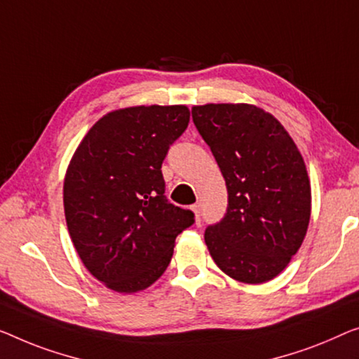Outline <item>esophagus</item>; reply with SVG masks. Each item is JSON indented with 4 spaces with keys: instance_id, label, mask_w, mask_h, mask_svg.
Instances as JSON below:
<instances>
[{
    "instance_id": "esophagus-1",
    "label": "esophagus",
    "mask_w": 359,
    "mask_h": 359,
    "mask_svg": "<svg viewBox=\"0 0 359 359\" xmlns=\"http://www.w3.org/2000/svg\"><path fill=\"white\" fill-rule=\"evenodd\" d=\"M190 210L194 211V214H195V222L200 224V222H201V217H200V216H201V214H200V205H194V206L190 208Z\"/></svg>"
}]
</instances>
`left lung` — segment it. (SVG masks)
Instances as JSON below:
<instances>
[{
    "mask_svg": "<svg viewBox=\"0 0 359 359\" xmlns=\"http://www.w3.org/2000/svg\"><path fill=\"white\" fill-rule=\"evenodd\" d=\"M191 117L226 179L229 205L205 242L219 269L263 283L302 247L311 216V185L295 142L274 116L247 103L203 104Z\"/></svg>",
    "mask_w": 359,
    "mask_h": 359,
    "instance_id": "1",
    "label": "left lung"
}]
</instances>
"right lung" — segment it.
Masks as SVG:
<instances>
[{
    "instance_id": "right-lung-1",
    "label": "right lung",
    "mask_w": 359,
    "mask_h": 359,
    "mask_svg": "<svg viewBox=\"0 0 359 359\" xmlns=\"http://www.w3.org/2000/svg\"><path fill=\"white\" fill-rule=\"evenodd\" d=\"M184 104L130 106L96 121L64 177L69 235L90 274L111 290H145L168 269L194 212L164 196L161 164L185 132Z\"/></svg>"
}]
</instances>
